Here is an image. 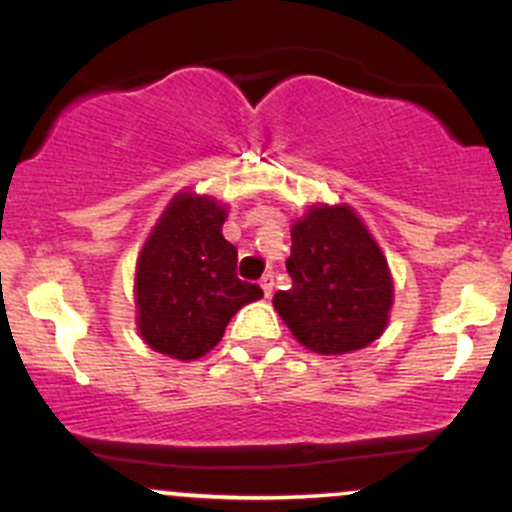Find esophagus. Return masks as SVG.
Instances as JSON below:
<instances>
[{"mask_svg": "<svg viewBox=\"0 0 512 512\" xmlns=\"http://www.w3.org/2000/svg\"><path fill=\"white\" fill-rule=\"evenodd\" d=\"M260 285H262V292H265V297H270L272 287H275V275H272V272H265L260 280Z\"/></svg>", "mask_w": 512, "mask_h": 512, "instance_id": "1", "label": "esophagus"}]
</instances>
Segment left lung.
Here are the masks:
<instances>
[{"instance_id":"1","label":"left lung","mask_w":512,"mask_h":512,"mask_svg":"<svg viewBox=\"0 0 512 512\" xmlns=\"http://www.w3.org/2000/svg\"><path fill=\"white\" fill-rule=\"evenodd\" d=\"M292 287L272 299L294 339L319 354H347L384 332L394 282L374 237L347 205L312 208L292 227Z\"/></svg>"}]
</instances>
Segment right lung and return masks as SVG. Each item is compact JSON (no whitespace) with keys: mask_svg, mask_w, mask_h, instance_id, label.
<instances>
[{"mask_svg":"<svg viewBox=\"0 0 512 512\" xmlns=\"http://www.w3.org/2000/svg\"><path fill=\"white\" fill-rule=\"evenodd\" d=\"M225 208L180 193L136 265L138 329L146 344L175 359H198L223 337L232 314L262 297L237 277V250L223 237Z\"/></svg>","mask_w":512,"mask_h":512,"instance_id":"add662e5","label":"right lung"}]
</instances>
